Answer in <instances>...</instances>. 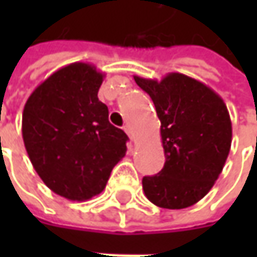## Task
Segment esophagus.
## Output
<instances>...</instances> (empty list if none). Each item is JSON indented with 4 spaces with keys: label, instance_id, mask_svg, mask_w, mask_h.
Masks as SVG:
<instances>
[{
    "label": "esophagus",
    "instance_id": "obj_1",
    "mask_svg": "<svg viewBox=\"0 0 257 257\" xmlns=\"http://www.w3.org/2000/svg\"><path fill=\"white\" fill-rule=\"evenodd\" d=\"M124 132H125V133H127V136H128V137H130V139H132V140H134L133 128H132V127H130V125H128V124H125V125H124Z\"/></svg>",
    "mask_w": 257,
    "mask_h": 257
}]
</instances>
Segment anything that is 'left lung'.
<instances>
[{
  "mask_svg": "<svg viewBox=\"0 0 257 257\" xmlns=\"http://www.w3.org/2000/svg\"><path fill=\"white\" fill-rule=\"evenodd\" d=\"M160 118L162 172L143 177L146 197L163 209H184L203 199L230 152L232 121L219 94L192 77L170 73L162 81L134 75Z\"/></svg>",
  "mask_w": 257,
  "mask_h": 257,
  "instance_id": "left-lung-1",
  "label": "left lung"
}]
</instances>
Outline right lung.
<instances>
[{
  "label": "right lung",
  "mask_w": 257,
  "mask_h": 257,
  "mask_svg": "<svg viewBox=\"0 0 257 257\" xmlns=\"http://www.w3.org/2000/svg\"><path fill=\"white\" fill-rule=\"evenodd\" d=\"M104 74L85 63L57 70L28 97L23 139L35 172L58 196L84 202L103 192L127 152V134L97 97Z\"/></svg>",
  "instance_id": "obj_1"
}]
</instances>
